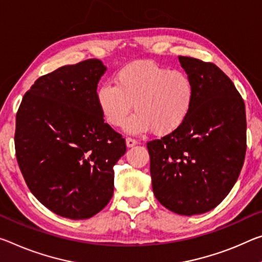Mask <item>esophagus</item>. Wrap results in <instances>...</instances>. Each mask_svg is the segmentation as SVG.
<instances>
[{
  "instance_id": "34e87169",
  "label": "esophagus",
  "mask_w": 262,
  "mask_h": 262,
  "mask_svg": "<svg viewBox=\"0 0 262 262\" xmlns=\"http://www.w3.org/2000/svg\"><path fill=\"white\" fill-rule=\"evenodd\" d=\"M126 144H127V147H128V148H130V147H134L135 144H138V141H136L135 139L127 138V139H126Z\"/></svg>"
}]
</instances>
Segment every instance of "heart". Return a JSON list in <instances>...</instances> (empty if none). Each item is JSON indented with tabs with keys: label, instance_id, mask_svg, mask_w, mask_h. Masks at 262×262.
I'll return each instance as SVG.
<instances>
[{
	"label": "heart",
	"instance_id": "heart-1",
	"mask_svg": "<svg viewBox=\"0 0 262 262\" xmlns=\"http://www.w3.org/2000/svg\"><path fill=\"white\" fill-rule=\"evenodd\" d=\"M114 84L97 89L95 100L103 119L119 127L134 102L135 114L124 124L128 133L151 129L159 135L176 130L189 118L194 101V85L180 70H170L152 60H134L115 73Z\"/></svg>",
	"mask_w": 262,
	"mask_h": 262
}]
</instances>
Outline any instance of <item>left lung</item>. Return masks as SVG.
<instances>
[{
  "instance_id": "8db88e82",
  "label": "left lung",
  "mask_w": 262,
  "mask_h": 262,
  "mask_svg": "<svg viewBox=\"0 0 262 262\" xmlns=\"http://www.w3.org/2000/svg\"><path fill=\"white\" fill-rule=\"evenodd\" d=\"M194 85L186 121L147 143L152 191L172 212L193 215L214 209L233 188L246 154L245 103L218 66L178 57Z\"/></svg>"
}]
</instances>
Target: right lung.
Segmentation results:
<instances>
[{"label": "right lung", "instance_id": "1", "mask_svg": "<svg viewBox=\"0 0 262 262\" xmlns=\"http://www.w3.org/2000/svg\"><path fill=\"white\" fill-rule=\"evenodd\" d=\"M106 70L101 60L87 59L45 74L16 115V157L28 188L61 217H93L113 196V167L126 142L95 100Z\"/></svg>", "mask_w": 262, "mask_h": 262}]
</instances>
